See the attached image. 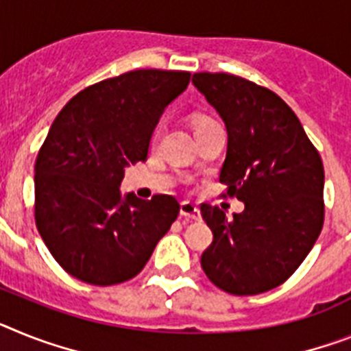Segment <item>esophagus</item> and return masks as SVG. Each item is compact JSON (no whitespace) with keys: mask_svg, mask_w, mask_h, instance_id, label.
Here are the masks:
<instances>
[{"mask_svg":"<svg viewBox=\"0 0 351 351\" xmlns=\"http://www.w3.org/2000/svg\"><path fill=\"white\" fill-rule=\"evenodd\" d=\"M180 214L185 217H189V219H199V208L193 202H182Z\"/></svg>","mask_w":351,"mask_h":351,"instance_id":"obj_1","label":"esophagus"}]
</instances>
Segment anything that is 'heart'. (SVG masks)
<instances>
[{
    "mask_svg": "<svg viewBox=\"0 0 351 351\" xmlns=\"http://www.w3.org/2000/svg\"><path fill=\"white\" fill-rule=\"evenodd\" d=\"M208 123H212V119H210V117H207V116H196V117H194V126H196V128H199V126H203V125H208Z\"/></svg>",
    "mask_w": 351,
    "mask_h": 351,
    "instance_id": "heart-1",
    "label": "heart"
}]
</instances>
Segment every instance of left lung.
Returning a JSON list of instances; mask_svg holds the SVG:
<instances>
[{
  "instance_id": "8db88e82",
  "label": "left lung",
  "mask_w": 351,
  "mask_h": 351,
  "mask_svg": "<svg viewBox=\"0 0 351 351\" xmlns=\"http://www.w3.org/2000/svg\"><path fill=\"white\" fill-rule=\"evenodd\" d=\"M193 84L225 121L219 182L226 196L244 202L230 219L202 203L214 234L202 267L226 293H266L298 269L321 234L323 162L296 114L267 87L230 73H194Z\"/></svg>"
}]
</instances>
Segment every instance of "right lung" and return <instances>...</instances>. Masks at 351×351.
I'll list each match as a JSON object with an SVG mask.
<instances>
[{
  "label": "right lung",
  "instance_id": "add662e5",
  "mask_svg": "<svg viewBox=\"0 0 351 351\" xmlns=\"http://www.w3.org/2000/svg\"><path fill=\"white\" fill-rule=\"evenodd\" d=\"M189 71L137 69L89 85L53 121L35 160V223L53 258L93 285L139 275L178 217L169 194L121 198L128 164L148 158L164 108Z\"/></svg>",
  "mask_w": 351,
  "mask_h": 351
}]
</instances>
